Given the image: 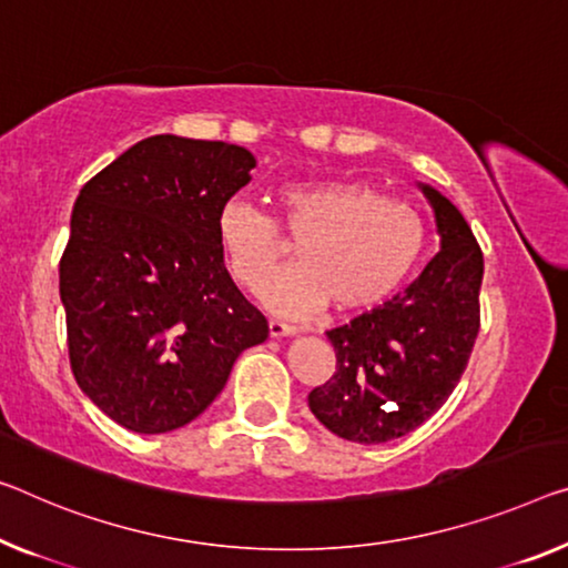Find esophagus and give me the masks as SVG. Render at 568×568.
Listing matches in <instances>:
<instances>
[{
	"instance_id": "1",
	"label": "esophagus",
	"mask_w": 568,
	"mask_h": 568,
	"mask_svg": "<svg viewBox=\"0 0 568 568\" xmlns=\"http://www.w3.org/2000/svg\"><path fill=\"white\" fill-rule=\"evenodd\" d=\"M268 335L272 337H292L296 335L294 325H286L282 320H268Z\"/></svg>"
}]
</instances>
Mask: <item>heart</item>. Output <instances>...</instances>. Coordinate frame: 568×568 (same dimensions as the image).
<instances>
[{
    "label": "heart",
    "mask_w": 568,
    "mask_h": 568,
    "mask_svg": "<svg viewBox=\"0 0 568 568\" xmlns=\"http://www.w3.org/2000/svg\"><path fill=\"white\" fill-rule=\"evenodd\" d=\"M274 217L231 200L217 213V241L243 290L258 292L276 272L290 239L296 261L266 286L274 312L300 317L329 302L363 312L398 292L422 261L429 225L422 211L383 197L365 182L322 178L276 190Z\"/></svg>",
    "instance_id": "1"
}]
</instances>
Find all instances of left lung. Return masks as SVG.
Here are the masks:
<instances>
[{
  "label": "left lung",
  "instance_id": "8db88e82",
  "mask_svg": "<svg viewBox=\"0 0 568 568\" xmlns=\"http://www.w3.org/2000/svg\"><path fill=\"white\" fill-rule=\"evenodd\" d=\"M418 187L434 207L439 254L404 294L327 329L335 373L307 398L312 414L347 442L398 439L439 412L479 333L483 251L447 197Z\"/></svg>",
  "mask_w": 568,
  "mask_h": 568
}]
</instances>
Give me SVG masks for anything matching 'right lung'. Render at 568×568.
<instances>
[{"label":"right lung","mask_w":568,"mask_h":568,"mask_svg":"<svg viewBox=\"0 0 568 568\" xmlns=\"http://www.w3.org/2000/svg\"><path fill=\"white\" fill-rule=\"evenodd\" d=\"M254 168L243 146L156 134L75 200L60 258L68 355L83 394L129 432L193 422L268 337L217 241V213Z\"/></svg>","instance_id":"1"}]
</instances>
